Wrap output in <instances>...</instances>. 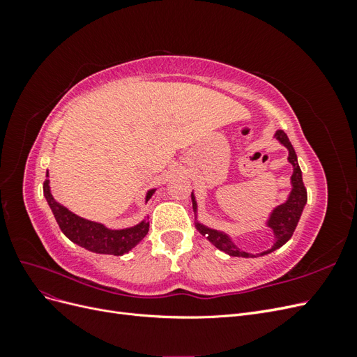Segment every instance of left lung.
I'll return each mask as SVG.
<instances>
[{
    "label": "left lung",
    "instance_id": "obj_1",
    "mask_svg": "<svg viewBox=\"0 0 357 357\" xmlns=\"http://www.w3.org/2000/svg\"><path fill=\"white\" fill-rule=\"evenodd\" d=\"M274 137L289 150L287 160L290 162L291 167H294V174H291V177H290L291 190L289 193V198L286 199V202L280 204L278 207H275L273 210V213L269 214V219L266 222V226H268V228L273 229L274 236H275L274 245L271 248H268L266 252L252 255V253L243 252L241 248L236 247L234 244V241L231 240V236L226 235L225 232L218 231V229H211V228H208V226H205L199 222L195 223L199 234H202L204 236H207V240L213 245H215L219 248V250L225 252L226 255H229V256L259 257V256L271 253V252L277 250V248L284 245L290 240V236L294 235V232L296 229V225L301 219L302 210H304L305 204H307V189L304 186V181H302V172H301V168L298 165V158H296V153H295V149H294V146H291V143L289 142L286 132L282 131V129H278ZM192 205H193V211L197 213L198 205H197V199H195V195H193V192H192Z\"/></svg>",
    "mask_w": 357,
    "mask_h": 357
}]
</instances>
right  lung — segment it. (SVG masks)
<instances>
[{"label": "right lung", "instance_id": "add662e5", "mask_svg": "<svg viewBox=\"0 0 357 357\" xmlns=\"http://www.w3.org/2000/svg\"><path fill=\"white\" fill-rule=\"evenodd\" d=\"M155 190L156 189H150L147 192L146 202L152 198ZM43 192H45L46 201L63 235L73 243L84 247L89 252L122 256L131 250V248H134L149 232V222L146 219L132 226V228L109 229L98 222L80 218V215L71 213L67 207H63L62 204L53 198L49 186V178H46V181L43 183Z\"/></svg>", "mask_w": 357, "mask_h": 357}]
</instances>
